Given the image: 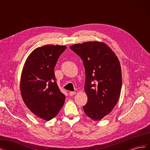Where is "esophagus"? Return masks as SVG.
<instances>
[{
  "label": "esophagus",
  "mask_w": 150,
  "mask_h": 150,
  "mask_svg": "<svg viewBox=\"0 0 150 150\" xmlns=\"http://www.w3.org/2000/svg\"><path fill=\"white\" fill-rule=\"evenodd\" d=\"M76 93L75 91H71L69 92V95L70 96H73V95H74Z\"/></svg>",
  "instance_id": "34e87169"
}]
</instances>
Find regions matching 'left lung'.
Instances as JSON below:
<instances>
[{
  "label": "left lung",
  "mask_w": 150,
  "mask_h": 150,
  "mask_svg": "<svg viewBox=\"0 0 150 150\" xmlns=\"http://www.w3.org/2000/svg\"><path fill=\"white\" fill-rule=\"evenodd\" d=\"M83 61L88 102L85 114L99 121L111 112L118 101L122 86L120 61L106 44L86 42L69 47Z\"/></svg>",
  "instance_id": "obj_1"
}]
</instances>
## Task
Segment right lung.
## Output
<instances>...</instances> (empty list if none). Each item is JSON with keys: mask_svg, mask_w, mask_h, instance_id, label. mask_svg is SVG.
<instances>
[{"mask_svg": "<svg viewBox=\"0 0 150 150\" xmlns=\"http://www.w3.org/2000/svg\"><path fill=\"white\" fill-rule=\"evenodd\" d=\"M65 46L46 45L36 48L27 59L22 72L21 92L25 105L37 116L49 121L55 117L65 101L54 74Z\"/></svg>", "mask_w": 150, "mask_h": 150, "instance_id": "right-lung-1", "label": "right lung"}]
</instances>
